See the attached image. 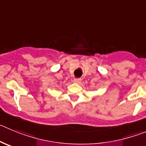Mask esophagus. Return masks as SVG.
Listing matches in <instances>:
<instances>
[{"mask_svg":"<svg viewBox=\"0 0 146 146\" xmlns=\"http://www.w3.org/2000/svg\"><path fill=\"white\" fill-rule=\"evenodd\" d=\"M81 81L80 78H74V79H73V83H75V84H80Z\"/></svg>","mask_w":146,"mask_h":146,"instance_id":"1","label":"esophagus"}]
</instances>
